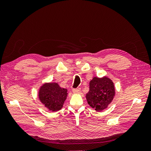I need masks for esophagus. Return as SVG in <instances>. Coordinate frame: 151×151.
<instances>
[{
    "mask_svg": "<svg viewBox=\"0 0 151 151\" xmlns=\"http://www.w3.org/2000/svg\"><path fill=\"white\" fill-rule=\"evenodd\" d=\"M73 93L74 94H79L81 92V89L80 88H76V89H72Z\"/></svg>",
    "mask_w": 151,
    "mask_h": 151,
    "instance_id": "esophagus-1",
    "label": "esophagus"
}]
</instances>
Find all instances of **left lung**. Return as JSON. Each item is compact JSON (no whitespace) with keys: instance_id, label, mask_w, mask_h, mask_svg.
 Returning <instances> with one entry per match:
<instances>
[{"instance_id":"1","label":"left lung","mask_w":151,"mask_h":151,"mask_svg":"<svg viewBox=\"0 0 151 151\" xmlns=\"http://www.w3.org/2000/svg\"><path fill=\"white\" fill-rule=\"evenodd\" d=\"M115 95L113 82L106 76L94 77L89 82V90L86 98L89 106L96 111H102L110 104Z\"/></svg>"}]
</instances>
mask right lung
I'll return each mask as SVG.
<instances>
[{"mask_svg": "<svg viewBox=\"0 0 151 151\" xmlns=\"http://www.w3.org/2000/svg\"><path fill=\"white\" fill-rule=\"evenodd\" d=\"M67 94V89L62 88L57 83H45L40 86L38 91L41 103L53 112L62 108Z\"/></svg>", "mask_w": 151, "mask_h": 151, "instance_id": "add662e5", "label": "right lung"}]
</instances>
